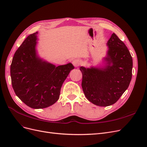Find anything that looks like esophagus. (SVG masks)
Returning a JSON list of instances; mask_svg holds the SVG:
<instances>
[{
    "instance_id": "obj_1",
    "label": "esophagus",
    "mask_w": 147,
    "mask_h": 147,
    "mask_svg": "<svg viewBox=\"0 0 147 147\" xmlns=\"http://www.w3.org/2000/svg\"><path fill=\"white\" fill-rule=\"evenodd\" d=\"M72 64L73 65L75 66V67H78L80 66L81 64V61L78 60V59H76V60H74L73 61H72Z\"/></svg>"
}]
</instances>
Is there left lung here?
<instances>
[{
  "label": "left lung",
  "mask_w": 147,
  "mask_h": 147,
  "mask_svg": "<svg viewBox=\"0 0 147 147\" xmlns=\"http://www.w3.org/2000/svg\"><path fill=\"white\" fill-rule=\"evenodd\" d=\"M108 51L102 68H80L82 88L93 104L107 107L115 104L127 89L132 77L133 59L124 43L113 33L107 42Z\"/></svg>",
  "instance_id": "obj_1"
}]
</instances>
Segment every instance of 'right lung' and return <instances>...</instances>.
Segmentation results:
<instances>
[{
	"instance_id": "obj_1",
	"label": "right lung",
	"mask_w": 147,
	"mask_h": 147,
	"mask_svg": "<svg viewBox=\"0 0 147 147\" xmlns=\"http://www.w3.org/2000/svg\"><path fill=\"white\" fill-rule=\"evenodd\" d=\"M38 32L30 34L15 52L11 64V83L16 95L32 109H44L59 99L61 88L72 63L56 67L40 58L36 49Z\"/></svg>"
}]
</instances>
